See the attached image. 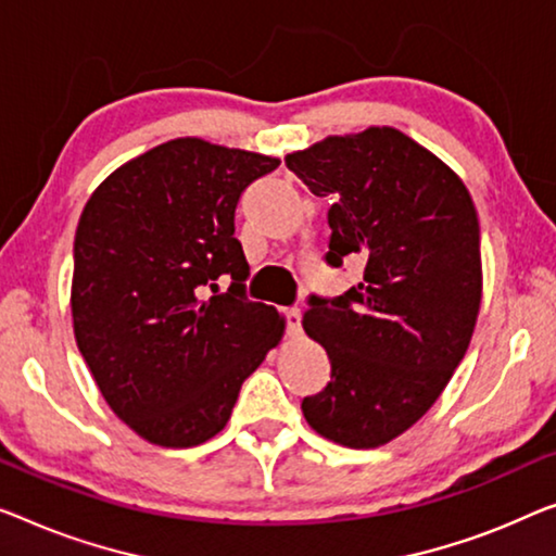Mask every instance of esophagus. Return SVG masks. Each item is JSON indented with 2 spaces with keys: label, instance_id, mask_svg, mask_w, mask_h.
I'll list each match as a JSON object with an SVG mask.
<instances>
[{
  "label": "esophagus",
  "instance_id": "34e87169",
  "mask_svg": "<svg viewBox=\"0 0 556 556\" xmlns=\"http://www.w3.org/2000/svg\"><path fill=\"white\" fill-rule=\"evenodd\" d=\"M285 321H287V334L289 337H300L302 334V312L296 309H287L285 312Z\"/></svg>",
  "mask_w": 556,
  "mask_h": 556
}]
</instances>
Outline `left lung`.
<instances>
[{"instance_id": "1", "label": "left lung", "mask_w": 556, "mask_h": 556, "mask_svg": "<svg viewBox=\"0 0 556 556\" xmlns=\"http://www.w3.org/2000/svg\"><path fill=\"white\" fill-rule=\"evenodd\" d=\"M285 162L331 199L327 264H364L344 296H309L302 325L331 382L304 396V419L329 442L375 450L425 417L469 350L482 304L477 206L450 164L394 127L329 135Z\"/></svg>"}]
</instances>
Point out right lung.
Listing matches in <instances>:
<instances>
[{
    "mask_svg": "<svg viewBox=\"0 0 556 556\" xmlns=\"http://www.w3.org/2000/svg\"><path fill=\"white\" fill-rule=\"evenodd\" d=\"M277 156L179 137L114 169L74 235V339L110 409L149 444L185 450L227 427L244 379L285 337L250 302L239 194ZM232 281L218 292V279Z\"/></svg>",
    "mask_w": 556,
    "mask_h": 556,
    "instance_id": "right-lung-1",
    "label": "right lung"
}]
</instances>
